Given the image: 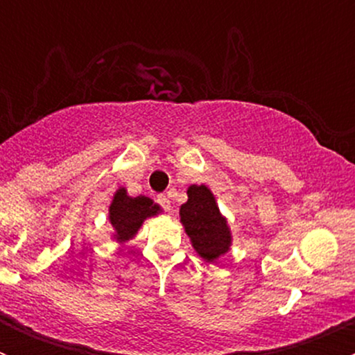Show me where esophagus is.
Wrapping results in <instances>:
<instances>
[{
  "label": "esophagus",
  "mask_w": 355,
  "mask_h": 355,
  "mask_svg": "<svg viewBox=\"0 0 355 355\" xmlns=\"http://www.w3.org/2000/svg\"><path fill=\"white\" fill-rule=\"evenodd\" d=\"M156 202L159 204V206L163 207L164 211H170V207H171V202H170V199H168L166 196H164V194L157 196V198H156Z\"/></svg>",
  "instance_id": "34e87169"
}]
</instances>
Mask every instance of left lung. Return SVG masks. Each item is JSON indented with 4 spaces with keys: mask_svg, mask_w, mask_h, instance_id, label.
Masks as SVG:
<instances>
[{
    "mask_svg": "<svg viewBox=\"0 0 355 355\" xmlns=\"http://www.w3.org/2000/svg\"><path fill=\"white\" fill-rule=\"evenodd\" d=\"M187 196V202L180 206V221L196 252L213 263L232 245L227 218L220 213L216 199L206 185H191Z\"/></svg>",
    "mask_w": 355,
    "mask_h": 355,
    "instance_id": "1",
    "label": "left lung"
}]
</instances>
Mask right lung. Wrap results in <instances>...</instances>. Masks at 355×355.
Instances as JSON below:
<instances>
[{
    "instance_id": "right-lung-1",
    "label": "right lung",
    "mask_w": 355,
    "mask_h": 355,
    "mask_svg": "<svg viewBox=\"0 0 355 355\" xmlns=\"http://www.w3.org/2000/svg\"><path fill=\"white\" fill-rule=\"evenodd\" d=\"M161 213V207L146 196L130 198L123 187L114 192L110 204V223L113 227V239L120 244L135 237L144 220Z\"/></svg>"
}]
</instances>
